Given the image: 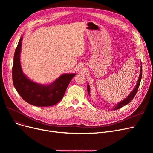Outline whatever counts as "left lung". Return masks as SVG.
Here are the masks:
<instances>
[{
    "label": "left lung",
    "mask_w": 153,
    "mask_h": 153,
    "mask_svg": "<svg viewBox=\"0 0 153 153\" xmlns=\"http://www.w3.org/2000/svg\"><path fill=\"white\" fill-rule=\"evenodd\" d=\"M141 77H142V65L141 64V68H140V72L139 78H138V82H137V83H136V86L134 87L133 90L131 91V92H130V94L128 95L125 99H123L122 101L118 103L117 105L113 108H112V110H117V109L122 108V107L126 105V104H128V103H130L133 100V99L134 98V97L136 94V92H137V91L138 89V87H139V85H140V82H141ZM87 90L88 94H89V95H90L91 91H90V86H89V84H87Z\"/></svg>",
    "instance_id": "obj_1"
}]
</instances>
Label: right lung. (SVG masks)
<instances>
[{
  "label": "right lung",
  "mask_w": 153,
  "mask_h": 153,
  "mask_svg": "<svg viewBox=\"0 0 153 153\" xmlns=\"http://www.w3.org/2000/svg\"><path fill=\"white\" fill-rule=\"evenodd\" d=\"M21 36L14 54L12 67L13 85L22 98L36 107H50L58 103L63 97L67 87L76 73H64L49 84H40L30 79L23 73L20 63Z\"/></svg>",
  "instance_id": "1"
}]
</instances>
